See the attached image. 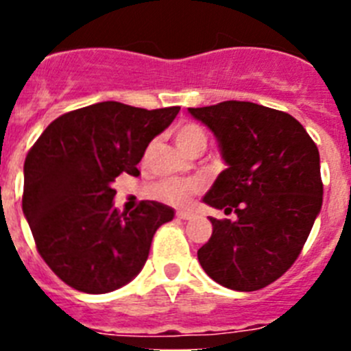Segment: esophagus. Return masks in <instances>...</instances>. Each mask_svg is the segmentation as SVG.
<instances>
[{"mask_svg": "<svg viewBox=\"0 0 351 351\" xmlns=\"http://www.w3.org/2000/svg\"><path fill=\"white\" fill-rule=\"evenodd\" d=\"M191 216H193V214L188 213V210H179V213H178L179 219H190Z\"/></svg>", "mask_w": 351, "mask_h": 351, "instance_id": "esophagus-1", "label": "esophagus"}]
</instances>
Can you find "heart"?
I'll return each mask as SVG.
<instances>
[{
	"label": "heart",
	"mask_w": 351,
	"mask_h": 351,
	"mask_svg": "<svg viewBox=\"0 0 351 351\" xmlns=\"http://www.w3.org/2000/svg\"><path fill=\"white\" fill-rule=\"evenodd\" d=\"M173 141L178 144L182 153L191 154L198 149H206L207 135L202 128L193 123H186L176 128L173 132ZM153 151V144H149L144 151L142 161H147ZM202 191V182L198 179H167V181L158 182L153 188V197L161 200V202L170 204V206H186L190 202L191 197Z\"/></svg>",
	"instance_id": "heart-1"
}]
</instances>
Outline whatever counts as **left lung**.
Listing matches in <instances>:
<instances>
[{
    "label": "left lung",
    "instance_id": "8db88e82",
    "mask_svg": "<svg viewBox=\"0 0 351 351\" xmlns=\"http://www.w3.org/2000/svg\"><path fill=\"white\" fill-rule=\"evenodd\" d=\"M218 141L226 169L204 195L216 219L198 262L216 283L255 291L285 274L300 255L324 200L320 153L295 117L251 101L188 108Z\"/></svg>",
    "mask_w": 351,
    "mask_h": 351
}]
</instances>
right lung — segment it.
<instances>
[{
    "mask_svg": "<svg viewBox=\"0 0 351 351\" xmlns=\"http://www.w3.org/2000/svg\"><path fill=\"white\" fill-rule=\"evenodd\" d=\"M179 110L100 101L52 121L27 153L24 216L42 258L71 288L108 293L128 285L158 228L173 219L172 207L154 200L119 214L112 184L123 172L137 178L149 142Z\"/></svg>",
    "mask_w": 351,
    "mask_h": 351,
    "instance_id": "right-lung-1",
    "label": "right lung"
}]
</instances>
